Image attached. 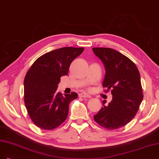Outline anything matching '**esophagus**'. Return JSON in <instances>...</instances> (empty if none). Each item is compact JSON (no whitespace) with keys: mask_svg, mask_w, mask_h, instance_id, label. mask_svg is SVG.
Returning <instances> with one entry per match:
<instances>
[{"mask_svg":"<svg viewBox=\"0 0 159 159\" xmlns=\"http://www.w3.org/2000/svg\"><path fill=\"white\" fill-rule=\"evenodd\" d=\"M79 97H83V98H91V96L86 93H81L79 94Z\"/></svg>","mask_w":159,"mask_h":159,"instance_id":"obj_1","label":"esophagus"}]
</instances>
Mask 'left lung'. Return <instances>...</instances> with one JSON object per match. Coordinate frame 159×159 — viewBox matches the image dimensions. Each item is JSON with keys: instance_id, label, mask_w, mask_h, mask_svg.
Listing matches in <instances>:
<instances>
[{"instance_id": "8db88e82", "label": "left lung", "mask_w": 159, "mask_h": 159, "mask_svg": "<svg viewBox=\"0 0 159 159\" xmlns=\"http://www.w3.org/2000/svg\"><path fill=\"white\" fill-rule=\"evenodd\" d=\"M93 51L104 64L106 74L102 86L111 89L112 100L103 106L94 120L107 129H116L128 124L136 115L143 98L140 73L131 60L117 51L94 48Z\"/></svg>"}]
</instances>
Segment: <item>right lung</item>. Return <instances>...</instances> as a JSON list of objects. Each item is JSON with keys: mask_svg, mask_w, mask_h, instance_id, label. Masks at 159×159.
I'll use <instances>...</instances> for the list:
<instances>
[{"mask_svg": "<svg viewBox=\"0 0 159 159\" xmlns=\"http://www.w3.org/2000/svg\"><path fill=\"white\" fill-rule=\"evenodd\" d=\"M83 48L55 49L35 61L25 75L24 102L32 121L43 129H53L66 119L70 102L76 93L63 95L57 89L61 76L67 75L72 61L83 52Z\"/></svg>", "mask_w": 159, "mask_h": 159, "instance_id": "right-lung-1", "label": "right lung"}]
</instances>
